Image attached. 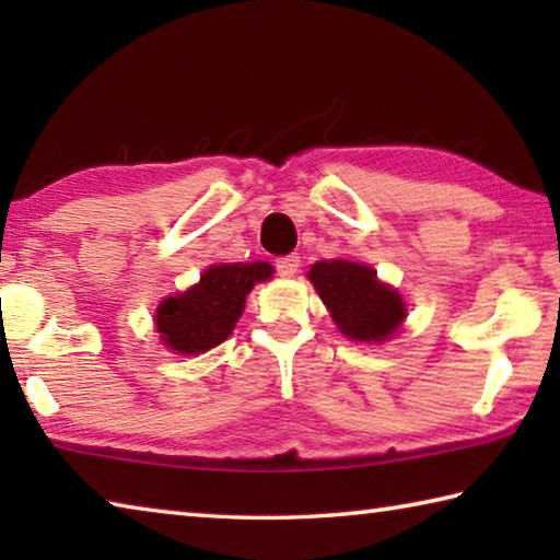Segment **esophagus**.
I'll return each mask as SVG.
<instances>
[{"label":"esophagus","mask_w":560,"mask_h":560,"mask_svg":"<svg viewBox=\"0 0 560 560\" xmlns=\"http://www.w3.org/2000/svg\"><path fill=\"white\" fill-rule=\"evenodd\" d=\"M299 267H301V259L296 257V254H289V257H279L277 259L279 277H293V273L299 271Z\"/></svg>","instance_id":"1"}]
</instances>
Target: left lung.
I'll return each instance as SVG.
<instances>
[{
	"mask_svg": "<svg viewBox=\"0 0 560 560\" xmlns=\"http://www.w3.org/2000/svg\"><path fill=\"white\" fill-rule=\"evenodd\" d=\"M308 279L348 338L381 343L402 324V299L377 281L375 271L365 264L318 261L311 267Z\"/></svg>",
	"mask_w": 560,
	"mask_h": 560,
	"instance_id": "8db88e82",
	"label": "left lung"
}]
</instances>
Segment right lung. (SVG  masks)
<instances>
[{"label": "right lung", "mask_w": 560, "mask_h": 560, "mask_svg": "<svg viewBox=\"0 0 560 560\" xmlns=\"http://www.w3.org/2000/svg\"><path fill=\"white\" fill-rule=\"evenodd\" d=\"M271 273L267 261L220 264L207 269L197 287L160 303L155 316L160 338L170 350L185 355L220 346L240 320L246 293Z\"/></svg>", "instance_id": "obj_1"}]
</instances>
